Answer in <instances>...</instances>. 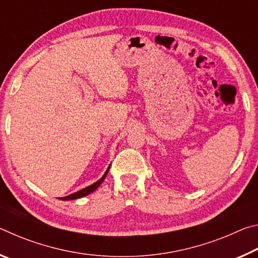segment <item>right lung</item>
<instances>
[{"label": "right lung", "mask_w": 258, "mask_h": 258, "mask_svg": "<svg viewBox=\"0 0 258 258\" xmlns=\"http://www.w3.org/2000/svg\"><path fill=\"white\" fill-rule=\"evenodd\" d=\"M109 168H110V165H109V167L107 168L106 173L103 174V176H102L101 178H100L99 181H97L95 183H93V184H91V185H89V186L84 187V189H82V190L77 191V192H74V194L67 196V197H63V198H60V199H61V200H74V199H78V198L85 197V196L90 195L91 192H93V191L97 190L98 187H99V185L101 184V183L103 182V180H104V178H106V176H107V173H108V171H109Z\"/></svg>", "instance_id": "obj_1"}]
</instances>
